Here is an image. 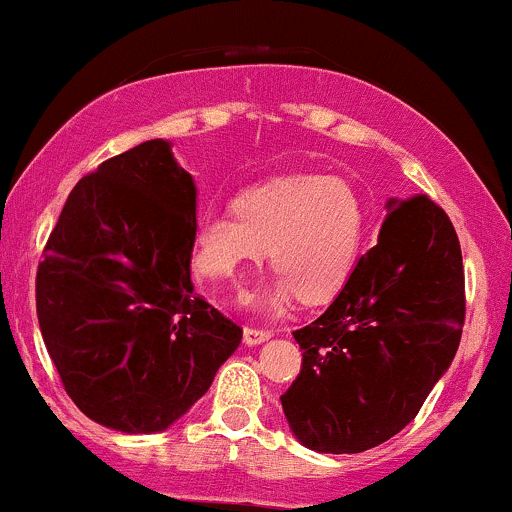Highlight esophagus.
<instances>
[{
  "label": "esophagus",
  "instance_id": "esophagus-1",
  "mask_svg": "<svg viewBox=\"0 0 512 512\" xmlns=\"http://www.w3.org/2000/svg\"><path fill=\"white\" fill-rule=\"evenodd\" d=\"M274 332L272 330H255V327H245L243 330V342L248 346H257L262 342H267V339H272Z\"/></svg>",
  "mask_w": 512,
  "mask_h": 512
}]
</instances>
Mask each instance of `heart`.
<instances>
[{
    "instance_id": "b5f03b06",
    "label": "heart",
    "mask_w": 512,
    "mask_h": 512,
    "mask_svg": "<svg viewBox=\"0 0 512 512\" xmlns=\"http://www.w3.org/2000/svg\"><path fill=\"white\" fill-rule=\"evenodd\" d=\"M366 209L349 182L330 175H286L245 190L236 216L207 209L195 223V264L207 279H236L269 245L274 279L248 298L279 313L301 293L317 303L349 281L361 252Z\"/></svg>"
}]
</instances>
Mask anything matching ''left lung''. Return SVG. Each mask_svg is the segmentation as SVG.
<instances>
[{"label":"left lung","instance_id":"left-lung-1","mask_svg":"<svg viewBox=\"0 0 512 512\" xmlns=\"http://www.w3.org/2000/svg\"><path fill=\"white\" fill-rule=\"evenodd\" d=\"M375 248L330 308L293 332L301 375L281 395L298 443L315 452H363L419 414L450 368L464 325L462 250L443 209L426 195L387 199Z\"/></svg>","mask_w":512,"mask_h":512}]
</instances>
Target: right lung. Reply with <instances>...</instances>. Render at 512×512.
Segmentation results:
<instances>
[{"mask_svg": "<svg viewBox=\"0 0 512 512\" xmlns=\"http://www.w3.org/2000/svg\"><path fill=\"white\" fill-rule=\"evenodd\" d=\"M195 223V178L166 139L110 158L69 192L35 308L64 390L96 424L166 431L243 339L192 286Z\"/></svg>", "mask_w": 512, "mask_h": 512, "instance_id": "right-lung-1", "label": "right lung"}]
</instances>
